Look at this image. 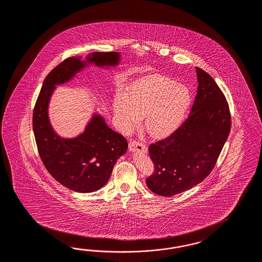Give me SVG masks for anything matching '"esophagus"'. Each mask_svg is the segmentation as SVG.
Returning <instances> with one entry per match:
<instances>
[{
  "label": "esophagus",
  "mask_w": 262,
  "mask_h": 262,
  "mask_svg": "<svg viewBox=\"0 0 262 262\" xmlns=\"http://www.w3.org/2000/svg\"><path fill=\"white\" fill-rule=\"evenodd\" d=\"M128 149L132 151H140V152H146L147 147L145 144L139 141H130L128 144Z\"/></svg>",
  "instance_id": "1"
}]
</instances>
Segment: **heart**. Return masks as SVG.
<instances>
[{"instance_id": "heart-1", "label": "heart", "mask_w": 262, "mask_h": 262, "mask_svg": "<svg viewBox=\"0 0 262 262\" xmlns=\"http://www.w3.org/2000/svg\"><path fill=\"white\" fill-rule=\"evenodd\" d=\"M190 91L185 85L161 75L139 78L129 84L113 104L121 130L129 133L141 120L154 137H165L173 133L184 120L191 106Z\"/></svg>"}]
</instances>
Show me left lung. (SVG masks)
Returning a JSON list of instances; mask_svg holds the SVG:
<instances>
[{
	"instance_id": "8db88e82",
	"label": "left lung",
	"mask_w": 262,
	"mask_h": 262,
	"mask_svg": "<svg viewBox=\"0 0 262 262\" xmlns=\"http://www.w3.org/2000/svg\"><path fill=\"white\" fill-rule=\"evenodd\" d=\"M198 93L189 117L171 135L150 144L155 166L146 179L150 191L172 196L203 181L212 171L231 129V113L220 86L196 68Z\"/></svg>"
}]
</instances>
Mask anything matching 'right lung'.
I'll use <instances>...</instances> for the list:
<instances>
[{
	"label": "right lung",
	"mask_w": 262,
	"mask_h": 262,
	"mask_svg": "<svg viewBox=\"0 0 262 262\" xmlns=\"http://www.w3.org/2000/svg\"><path fill=\"white\" fill-rule=\"evenodd\" d=\"M89 63L116 66L117 52H93ZM79 57H70L55 67L43 80L36 101L32 125L36 145L43 166L58 182L78 192L97 191L110 179L116 160L127 149V139L107 127L99 115H94L83 135L62 139L51 127L48 106L57 84H63L85 67Z\"/></svg>",
	"instance_id": "obj_1"
}]
</instances>
